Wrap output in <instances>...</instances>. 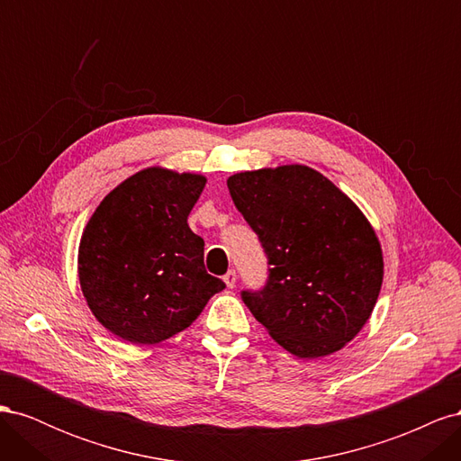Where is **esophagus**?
I'll return each mask as SVG.
<instances>
[{"label":"esophagus","mask_w":461,"mask_h":461,"mask_svg":"<svg viewBox=\"0 0 461 461\" xmlns=\"http://www.w3.org/2000/svg\"><path fill=\"white\" fill-rule=\"evenodd\" d=\"M222 281H225L227 288H234V285H236V273L229 271L225 276H222Z\"/></svg>","instance_id":"34e87169"}]
</instances>
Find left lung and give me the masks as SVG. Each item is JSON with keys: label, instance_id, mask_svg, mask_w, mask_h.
<instances>
[{"label": "left lung", "instance_id": "left-lung-1", "mask_svg": "<svg viewBox=\"0 0 461 461\" xmlns=\"http://www.w3.org/2000/svg\"><path fill=\"white\" fill-rule=\"evenodd\" d=\"M227 186L271 265L267 286L242 292L249 312L296 357L342 350L383 286V248L369 219L308 165L234 173Z\"/></svg>", "mask_w": 461, "mask_h": 461}]
</instances>
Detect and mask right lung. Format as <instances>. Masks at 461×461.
Here are the masks:
<instances>
[{
    "instance_id": "1",
    "label": "right lung",
    "mask_w": 461,
    "mask_h": 461,
    "mask_svg": "<svg viewBox=\"0 0 461 461\" xmlns=\"http://www.w3.org/2000/svg\"><path fill=\"white\" fill-rule=\"evenodd\" d=\"M207 178L167 167L124 178L95 207L78 244V281L100 325L149 346L188 329L225 283L207 275L188 215Z\"/></svg>"
}]
</instances>
